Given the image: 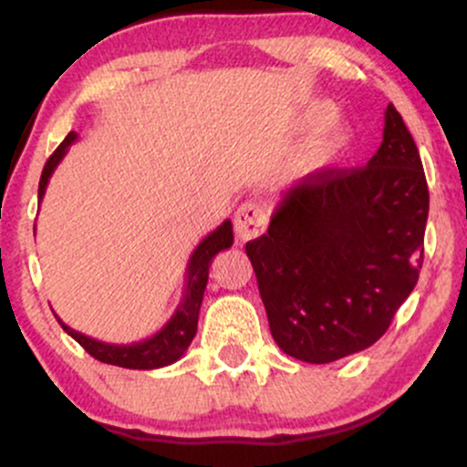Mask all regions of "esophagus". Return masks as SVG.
I'll list each match as a JSON object with an SVG mask.
<instances>
[{"mask_svg": "<svg viewBox=\"0 0 467 467\" xmlns=\"http://www.w3.org/2000/svg\"><path fill=\"white\" fill-rule=\"evenodd\" d=\"M267 228V211L265 206L256 202L241 203L234 213V230L241 241H250L264 234Z\"/></svg>", "mask_w": 467, "mask_h": 467, "instance_id": "1", "label": "esophagus"}]
</instances>
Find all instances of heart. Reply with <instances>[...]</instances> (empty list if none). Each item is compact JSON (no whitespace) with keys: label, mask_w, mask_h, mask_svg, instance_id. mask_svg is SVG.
I'll list each match as a JSON object with an SVG mask.
<instances>
[{"label":"heart","mask_w":467,"mask_h":467,"mask_svg":"<svg viewBox=\"0 0 467 467\" xmlns=\"http://www.w3.org/2000/svg\"><path fill=\"white\" fill-rule=\"evenodd\" d=\"M336 107L329 100H312L303 107L301 116H298V127L305 131L316 130L323 122L329 120L334 116ZM349 142V130L342 122H327V125L316 133V138L309 144L307 151V162L312 169H325L327 164H331L337 155L342 153V149Z\"/></svg>","instance_id":"b5f03b06"}]
</instances>
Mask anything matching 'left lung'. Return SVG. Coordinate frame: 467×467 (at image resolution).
<instances>
[{"instance_id": "8db88e82", "label": "left lung", "mask_w": 467, "mask_h": 467, "mask_svg": "<svg viewBox=\"0 0 467 467\" xmlns=\"http://www.w3.org/2000/svg\"><path fill=\"white\" fill-rule=\"evenodd\" d=\"M428 184L393 105L364 169H325L283 192L270 228L245 244L272 337L327 364L387 334L420 278Z\"/></svg>"}]
</instances>
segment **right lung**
<instances>
[{"instance_id": "1", "label": "right lung", "mask_w": 467, "mask_h": 467, "mask_svg": "<svg viewBox=\"0 0 467 467\" xmlns=\"http://www.w3.org/2000/svg\"><path fill=\"white\" fill-rule=\"evenodd\" d=\"M74 140H77V133L69 131L66 140L57 147V151L47 158L44 166V173H41L39 180V202L44 200L47 182H50L52 173L66 158L67 149L72 147ZM233 223L230 219L222 223V226L213 230L208 237L200 241L195 250H192L189 265H186V278H184V296L175 309V314L171 316L169 323H166L158 334L140 342H131V345H111V342L96 340V337H89L80 331L72 329V327L63 323L57 316L58 325L63 327V331L74 337L89 356H94L96 360L105 364H114V367L122 368H138V371H149V368H160L169 367V364L178 362L182 356H184L192 337L197 334V318H200V307L203 301V289H206L208 283V267H211L213 259L222 250H228L233 245Z\"/></svg>"}]
</instances>
